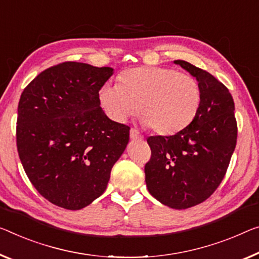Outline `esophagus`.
I'll return each instance as SVG.
<instances>
[{
	"label": "esophagus",
	"instance_id": "esophagus-1",
	"mask_svg": "<svg viewBox=\"0 0 259 259\" xmlns=\"http://www.w3.org/2000/svg\"><path fill=\"white\" fill-rule=\"evenodd\" d=\"M130 137L132 140H142L143 139V135L135 128H132L130 131Z\"/></svg>",
	"mask_w": 259,
	"mask_h": 259
}]
</instances>
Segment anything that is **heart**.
Here are the masks:
<instances>
[{
    "mask_svg": "<svg viewBox=\"0 0 259 259\" xmlns=\"http://www.w3.org/2000/svg\"><path fill=\"white\" fill-rule=\"evenodd\" d=\"M99 102L112 120L124 122L139 112L154 132L174 134L197 116L201 93L196 78L164 67H138L120 75V84L106 82Z\"/></svg>",
    "mask_w": 259,
    "mask_h": 259,
    "instance_id": "b5f03b06",
    "label": "heart"
}]
</instances>
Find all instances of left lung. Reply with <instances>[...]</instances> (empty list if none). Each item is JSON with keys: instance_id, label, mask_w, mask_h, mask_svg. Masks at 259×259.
<instances>
[{"instance_id": "8db88e82", "label": "left lung", "mask_w": 259, "mask_h": 259, "mask_svg": "<svg viewBox=\"0 0 259 259\" xmlns=\"http://www.w3.org/2000/svg\"><path fill=\"white\" fill-rule=\"evenodd\" d=\"M175 63L196 77L201 93L197 116L174 135L147 139L145 165L149 193L163 205L185 209L208 199L224 180L237 140L235 105L225 84L191 63Z\"/></svg>"}]
</instances>
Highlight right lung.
Here are the masks:
<instances>
[{
	"label": "right lung",
	"mask_w": 259,
	"mask_h": 259,
	"mask_svg": "<svg viewBox=\"0 0 259 259\" xmlns=\"http://www.w3.org/2000/svg\"><path fill=\"white\" fill-rule=\"evenodd\" d=\"M110 67L67 61L34 77L18 103L16 142L30 182L59 207L76 210L102 196L130 127L101 107Z\"/></svg>",
	"instance_id": "1"
}]
</instances>
